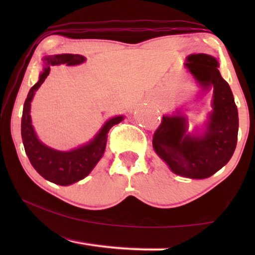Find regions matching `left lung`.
<instances>
[{"instance_id": "left-lung-1", "label": "left lung", "mask_w": 255, "mask_h": 255, "mask_svg": "<svg viewBox=\"0 0 255 255\" xmlns=\"http://www.w3.org/2000/svg\"><path fill=\"white\" fill-rule=\"evenodd\" d=\"M186 67L202 89L212 88V111L200 133L188 132L186 116H163L153 135V148L173 173L190 179H207L231 159L238 138V109L219 64L209 54L187 57Z\"/></svg>"}]
</instances>
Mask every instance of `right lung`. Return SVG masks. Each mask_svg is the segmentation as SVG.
Returning a JSON list of instances; mask_svg holds the SVG:
<instances>
[{
	"label": "right lung",
	"instance_id": "obj_1",
	"mask_svg": "<svg viewBox=\"0 0 255 255\" xmlns=\"http://www.w3.org/2000/svg\"><path fill=\"white\" fill-rule=\"evenodd\" d=\"M85 60L86 58L80 54H55L44 58V69L40 73L39 80L30 89L24 102L20 131H22L23 144L27 158L33 168L44 179L55 184H60V186H69V184L78 182L85 179L92 172L96 163L102 158L104 149H106L108 132L114 125L121 123L124 118L123 116L110 118L92 140L68 152L57 151V149L48 147L37 138L32 123H31L30 115L31 101L33 99L34 93L50 74L52 66L62 64L74 66L82 64Z\"/></svg>",
	"mask_w": 255,
	"mask_h": 255
}]
</instances>
